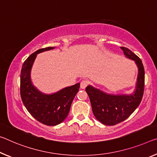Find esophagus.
Listing matches in <instances>:
<instances>
[{
    "mask_svg": "<svg viewBox=\"0 0 157 157\" xmlns=\"http://www.w3.org/2000/svg\"><path fill=\"white\" fill-rule=\"evenodd\" d=\"M89 84V81L86 79H83L80 82V87L81 89H85Z\"/></svg>",
    "mask_w": 157,
    "mask_h": 157,
    "instance_id": "obj_1",
    "label": "esophagus"
}]
</instances>
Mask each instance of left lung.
Here are the masks:
<instances>
[{
  "mask_svg": "<svg viewBox=\"0 0 157 157\" xmlns=\"http://www.w3.org/2000/svg\"><path fill=\"white\" fill-rule=\"evenodd\" d=\"M128 58L135 61L138 67L136 89L131 95H108L91 86L86 88L94 116L102 124L113 126L127 119L140 105L145 87V69L141 59L130 49L121 47Z\"/></svg>",
  "mask_w": 157,
  "mask_h": 157,
  "instance_id": "left-lung-1",
  "label": "left lung"
}]
</instances>
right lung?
<instances>
[{
    "label": "right lung",
    "mask_w": 157,
    "mask_h": 157,
    "mask_svg": "<svg viewBox=\"0 0 157 157\" xmlns=\"http://www.w3.org/2000/svg\"><path fill=\"white\" fill-rule=\"evenodd\" d=\"M52 49L54 47L42 48L31 54L22 65L20 76V95L24 106L37 121L47 126L57 125L67 117L79 88V83H78L56 94L45 95L33 86L30 74L37 54Z\"/></svg>",
    "instance_id": "1"
}]
</instances>
